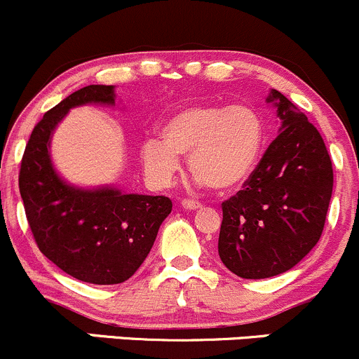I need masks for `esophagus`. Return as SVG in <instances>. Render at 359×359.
Segmentation results:
<instances>
[{"instance_id": "esophagus-1", "label": "esophagus", "mask_w": 359, "mask_h": 359, "mask_svg": "<svg viewBox=\"0 0 359 359\" xmlns=\"http://www.w3.org/2000/svg\"><path fill=\"white\" fill-rule=\"evenodd\" d=\"M181 207H183V209H187V210H196V209H200V202H196V200H194V198H184V200H181Z\"/></svg>"}]
</instances>
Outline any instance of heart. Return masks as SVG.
I'll list each match as a JSON object with an SVG mask.
<instances>
[{"label": "heart", "mask_w": 359, "mask_h": 359, "mask_svg": "<svg viewBox=\"0 0 359 359\" xmlns=\"http://www.w3.org/2000/svg\"><path fill=\"white\" fill-rule=\"evenodd\" d=\"M163 138L142 142L140 156L149 180L169 187L188 156L196 181L217 190H231L257 168L265 140L260 113L246 104L188 106L163 125Z\"/></svg>", "instance_id": "obj_1"}]
</instances>
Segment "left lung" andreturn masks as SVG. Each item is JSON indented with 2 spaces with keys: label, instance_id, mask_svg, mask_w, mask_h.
Returning <instances> with one entry per match:
<instances>
[{
  "label": "left lung",
  "instance_id": "1",
  "mask_svg": "<svg viewBox=\"0 0 359 359\" xmlns=\"http://www.w3.org/2000/svg\"><path fill=\"white\" fill-rule=\"evenodd\" d=\"M279 135L243 190L222 202L219 257L243 279H265L294 267L322 236L334 187L322 135L280 92Z\"/></svg>",
  "mask_w": 359,
  "mask_h": 359
}]
</instances>
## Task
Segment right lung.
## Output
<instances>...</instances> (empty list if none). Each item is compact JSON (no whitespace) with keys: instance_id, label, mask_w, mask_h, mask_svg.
<instances>
[{"instance_id":"obj_1","label":"right lung","mask_w":359,"mask_h":359,"mask_svg":"<svg viewBox=\"0 0 359 359\" xmlns=\"http://www.w3.org/2000/svg\"><path fill=\"white\" fill-rule=\"evenodd\" d=\"M114 104L113 86H87L49 109L34 126L22 157L18 188L37 246L68 276L90 284L128 280L147 258L172 202L163 195L83 190L53 168L51 135L72 107Z\"/></svg>"}]
</instances>
